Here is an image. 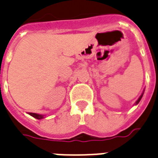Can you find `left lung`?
Here are the masks:
<instances>
[{"instance_id": "1", "label": "left lung", "mask_w": 158, "mask_h": 158, "mask_svg": "<svg viewBox=\"0 0 158 158\" xmlns=\"http://www.w3.org/2000/svg\"><path fill=\"white\" fill-rule=\"evenodd\" d=\"M143 94H142L141 96H140V97H139V100H138V101H136V103H135V104H136V105H137V104H139V101H141L142 97H143Z\"/></svg>"}]
</instances>
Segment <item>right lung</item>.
<instances>
[{
	"label": "right lung",
	"mask_w": 158,
	"mask_h": 158,
	"mask_svg": "<svg viewBox=\"0 0 158 158\" xmlns=\"http://www.w3.org/2000/svg\"><path fill=\"white\" fill-rule=\"evenodd\" d=\"M29 114H30L31 116H33L34 118H38V119H41V118H44V116L41 115V114H35V113H29Z\"/></svg>",
	"instance_id": "add662e5"
}]
</instances>
